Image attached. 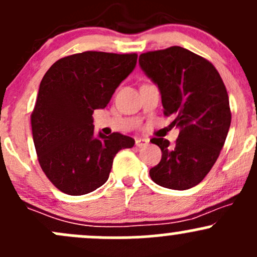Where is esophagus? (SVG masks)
Here are the masks:
<instances>
[{
	"instance_id": "obj_1",
	"label": "esophagus",
	"mask_w": 257,
	"mask_h": 257,
	"mask_svg": "<svg viewBox=\"0 0 257 257\" xmlns=\"http://www.w3.org/2000/svg\"><path fill=\"white\" fill-rule=\"evenodd\" d=\"M149 143V140L148 139H143V138H137L136 139V145L137 147H145V145Z\"/></svg>"
}]
</instances>
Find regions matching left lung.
<instances>
[{
	"label": "left lung",
	"instance_id": "1",
	"mask_svg": "<svg viewBox=\"0 0 257 257\" xmlns=\"http://www.w3.org/2000/svg\"><path fill=\"white\" fill-rule=\"evenodd\" d=\"M143 71L158 85L164 114L180 128L175 147L164 138L150 140L163 156L150 169L151 180L170 190L198 185L213 167L228 136L231 112L225 85L212 63L181 47L139 56Z\"/></svg>",
	"mask_w": 257,
	"mask_h": 257
}]
</instances>
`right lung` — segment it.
I'll use <instances>...</instances> for the list:
<instances>
[{"instance_id": "add662e5", "label": "right lung", "mask_w": 257, "mask_h": 257, "mask_svg": "<svg viewBox=\"0 0 257 257\" xmlns=\"http://www.w3.org/2000/svg\"><path fill=\"white\" fill-rule=\"evenodd\" d=\"M138 55L83 51L48 70L31 115L40 167L61 192L81 196L101 187L113 159L134 139L119 133L93 136V112L109 103L137 65Z\"/></svg>"}]
</instances>
